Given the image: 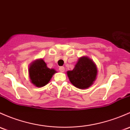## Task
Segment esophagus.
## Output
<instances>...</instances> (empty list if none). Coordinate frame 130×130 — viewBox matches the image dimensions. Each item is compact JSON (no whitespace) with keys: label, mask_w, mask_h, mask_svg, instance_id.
I'll return each instance as SVG.
<instances>
[{"label":"esophagus","mask_w":130,"mask_h":130,"mask_svg":"<svg viewBox=\"0 0 130 130\" xmlns=\"http://www.w3.org/2000/svg\"><path fill=\"white\" fill-rule=\"evenodd\" d=\"M59 70L60 72H65V68H64L63 67H60L59 68Z\"/></svg>","instance_id":"esophagus-1"}]
</instances>
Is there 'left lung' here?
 <instances>
[{
    "label": "left lung",
    "instance_id": "obj_1",
    "mask_svg": "<svg viewBox=\"0 0 130 130\" xmlns=\"http://www.w3.org/2000/svg\"><path fill=\"white\" fill-rule=\"evenodd\" d=\"M97 72L93 61L88 57H82L79 58L74 69L67 73L72 85L78 88L85 89L93 84Z\"/></svg>",
    "mask_w": 130,
    "mask_h": 130
}]
</instances>
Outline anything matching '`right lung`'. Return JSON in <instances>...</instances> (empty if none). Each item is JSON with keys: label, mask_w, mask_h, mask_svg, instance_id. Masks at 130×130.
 Returning a JSON list of instances; mask_svg holds the SVG:
<instances>
[{"label": "right lung", "mask_w": 130, "mask_h": 130, "mask_svg": "<svg viewBox=\"0 0 130 130\" xmlns=\"http://www.w3.org/2000/svg\"><path fill=\"white\" fill-rule=\"evenodd\" d=\"M54 69L47 67L43 59H37L31 63L28 73L31 83L37 87H42L48 83L52 76L56 73Z\"/></svg>", "instance_id": "right-lung-1"}]
</instances>
